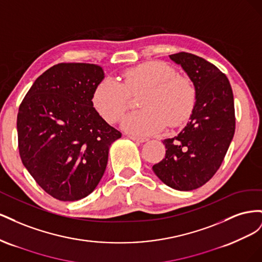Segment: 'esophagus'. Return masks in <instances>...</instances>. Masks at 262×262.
I'll list each match as a JSON object with an SVG mask.
<instances>
[{"mask_svg": "<svg viewBox=\"0 0 262 262\" xmlns=\"http://www.w3.org/2000/svg\"><path fill=\"white\" fill-rule=\"evenodd\" d=\"M129 139H131L134 142H138V143H143V142H146L148 139L147 138H142V137H136V136H128Z\"/></svg>", "mask_w": 262, "mask_h": 262, "instance_id": "obj_1", "label": "esophagus"}]
</instances>
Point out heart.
<instances>
[{"label":"heart","instance_id":"1","mask_svg":"<svg viewBox=\"0 0 262 262\" xmlns=\"http://www.w3.org/2000/svg\"><path fill=\"white\" fill-rule=\"evenodd\" d=\"M122 82L105 78L94 90L93 105L109 123H116L131 105V96L140 93L139 106L143 108L124 118L123 129L146 136L166 125L178 126L191 115L196 98L195 87L188 77L161 61H148L125 70Z\"/></svg>","mask_w":262,"mask_h":262}]
</instances>
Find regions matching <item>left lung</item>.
I'll return each instance as SVG.
<instances>
[{
  "label": "left lung",
  "mask_w": 262,
  "mask_h": 262,
  "mask_svg": "<svg viewBox=\"0 0 262 262\" xmlns=\"http://www.w3.org/2000/svg\"><path fill=\"white\" fill-rule=\"evenodd\" d=\"M169 58L193 82L196 98L184 130L163 141L166 154L153 170L168 187L190 191L207 184L224 160L235 133L234 97L226 75L209 61L188 52Z\"/></svg>",
  "instance_id": "left-lung-1"
}]
</instances>
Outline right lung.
<instances>
[{
	"label": "right lung",
	"instance_id": "add662e5",
	"mask_svg": "<svg viewBox=\"0 0 262 262\" xmlns=\"http://www.w3.org/2000/svg\"><path fill=\"white\" fill-rule=\"evenodd\" d=\"M104 71L91 63H59L39 76L17 115L20 160L45 191L60 201L92 193L121 132L93 105Z\"/></svg>",
	"mask_w": 262,
	"mask_h": 262
}]
</instances>
